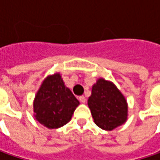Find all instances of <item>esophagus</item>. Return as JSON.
Instances as JSON below:
<instances>
[{
	"mask_svg": "<svg viewBox=\"0 0 160 160\" xmlns=\"http://www.w3.org/2000/svg\"><path fill=\"white\" fill-rule=\"evenodd\" d=\"M79 99L81 103H85L86 102V98L84 97V96H80V98H79Z\"/></svg>",
	"mask_w": 160,
	"mask_h": 160,
	"instance_id": "obj_1",
	"label": "esophagus"
}]
</instances>
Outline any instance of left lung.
Segmentation results:
<instances>
[{
  "mask_svg": "<svg viewBox=\"0 0 160 160\" xmlns=\"http://www.w3.org/2000/svg\"><path fill=\"white\" fill-rule=\"evenodd\" d=\"M88 105L95 123L103 130L112 131L127 121V101L112 81L103 78L97 80Z\"/></svg>",
  "mask_w": 160,
  "mask_h": 160,
  "instance_id": "left-lung-1",
  "label": "left lung"
}]
</instances>
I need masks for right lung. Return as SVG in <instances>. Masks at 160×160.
Masks as SVG:
<instances>
[{
	"instance_id": "add662e5",
	"label": "right lung",
	"mask_w": 160,
	"mask_h": 160,
	"mask_svg": "<svg viewBox=\"0 0 160 160\" xmlns=\"http://www.w3.org/2000/svg\"><path fill=\"white\" fill-rule=\"evenodd\" d=\"M80 105L58 72L48 75L36 94L33 107L36 120L48 129H57L71 121Z\"/></svg>"
}]
</instances>
